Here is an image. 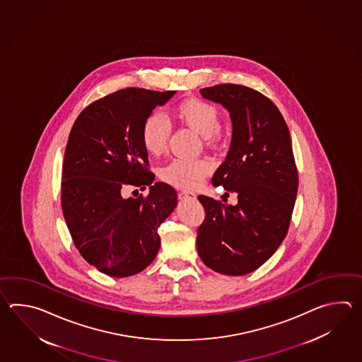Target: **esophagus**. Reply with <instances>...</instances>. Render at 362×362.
Returning a JSON list of instances; mask_svg holds the SVG:
<instances>
[{
    "label": "esophagus",
    "instance_id": "1",
    "mask_svg": "<svg viewBox=\"0 0 362 362\" xmlns=\"http://www.w3.org/2000/svg\"><path fill=\"white\" fill-rule=\"evenodd\" d=\"M178 198L181 200L195 199V198H197V195H195L194 192H178Z\"/></svg>",
    "mask_w": 362,
    "mask_h": 362
}]
</instances>
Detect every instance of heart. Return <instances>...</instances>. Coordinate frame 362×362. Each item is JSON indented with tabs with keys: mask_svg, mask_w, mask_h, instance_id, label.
Listing matches in <instances>:
<instances>
[{
	"mask_svg": "<svg viewBox=\"0 0 362 362\" xmlns=\"http://www.w3.org/2000/svg\"><path fill=\"white\" fill-rule=\"evenodd\" d=\"M173 116L178 123L197 132L207 142H214L218 137L221 127L218 110L206 100L199 98L184 100L173 108ZM170 136V122L160 112H151L142 124L141 141L150 155L158 156L162 154ZM211 170L212 165L207 160L175 159L163 168L160 176L165 182L173 186L192 189L197 187Z\"/></svg>",
	"mask_w": 362,
	"mask_h": 362,
	"instance_id": "1",
	"label": "heart"
}]
</instances>
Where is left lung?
<instances>
[{
  "label": "left lung",
  "mask_w": 362,
  "mask_h": 362,
  "mask_svg": "<svg viewBox=\"0 0 362 362\" xmlns=\"http://www.w3.org/2000/svg\"><path fill=\"white\" fill-rule=\"evenodd\" d=\"M200 94L230 116V147L212 184L235 192L238 203L198 197L206 218L197 250L208 268L245 276L269 260L290 226L299 185L290 131L277 106L251 88L215 85Z\"/></svg>",
  "instance_id": "1"
}]
</instances>
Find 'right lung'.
I'll list each match as a JSON object with an SVG mask.
<instances>
[{"label": "right lung", "mask_w": 362, "mask_h": 362, "mask_svg": "<svg viewBox=\"0 0 362 362\" xmlns=\"http://www.w3.org/2000/svg\"><path fill=\"white\" fill-rule=\"evenodd\" d=\"M176 90L127 88L93 102L69 132L62 170V209L78 252L110 277L134 276L154 262L160 223L177 192L154 182L141 141L142 124ZM125 184L149 187L147 197L123 199Z\"/></svg>", "instance_id": "add662e5"}]
</instances>
